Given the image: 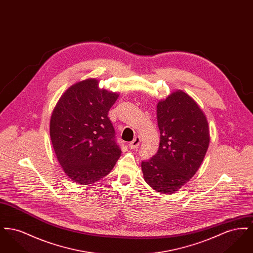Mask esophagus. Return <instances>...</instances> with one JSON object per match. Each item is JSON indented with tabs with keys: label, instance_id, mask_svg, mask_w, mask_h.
<instances>
[{
	"label": "esophagus",
	"instance_id": "1",
	"mask_svg": "<svg viewBox=\"0 0 253 253\" xmlns=\"http://www.w3.org/2000/svg\"><path fill=\"white\" fill-rule=\"evenodd\" d=\"M139 144H140V137L139 136H135L133 138V140L129 143V147L131 149H135V148H137L139 146Z\"/></svg>",
	"mask_w": 253,
	"mask_h": 253
}]
</instances>
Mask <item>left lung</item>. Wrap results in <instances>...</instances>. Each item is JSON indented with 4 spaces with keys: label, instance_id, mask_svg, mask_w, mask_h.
Returning a JSON list of instances; mask_svg holds the SVG:
<instances>
[{
    "label": "left lung",
    "instance_id": "obj_1",
    "mask_svg": "<svg viewBox=\"0 0 253 253\" xmlns=\"http://www.w3.org/2000/svg\"><path fill=\"white\" fill-rule=\"evenodd\" d=\"M157 117L159 148L141 168L154 190L173 193L200 167L210 143L209 125L203 111L180 90L157 103Z\"/></svg>",
    "mask_w": 253,
    "mask_h": 253
}]
</instances>
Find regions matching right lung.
I'll use <instances>...</instances> for the list:
<instances>
[{
	"label": "right lung",
	"instance_id": "obj_1",
	"mask_svg": "<svg viewBox=\"0 0 253 253\" xmlns=\"http://www.w3.org/2000/svg\"><path fill=\"white\" fill-rule=\"evenodd\" d=\"M119 95L98 88L95 79L72 85L50 120V137L64 172L89 185L106 176L121 157L109 110Z\"/></svg>",
	"mask_w": 253,
	"mask_h": 253
}]
</instances>
